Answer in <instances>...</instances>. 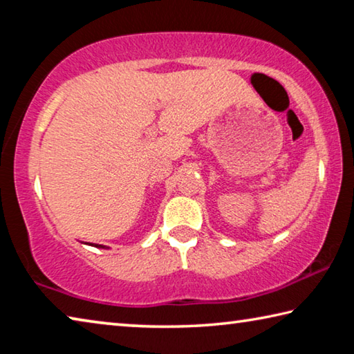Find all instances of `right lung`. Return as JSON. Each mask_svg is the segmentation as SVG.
<instances>
[{"instance_id":"right-lung-1","label":"right lung","mask_w":354,"mask_h":354,"mask_svg":"<svg viewBox=\"0 0 354 354\" xmlns=\"http://www.w3.org/2000/svg\"><path fill=\"white\" fill-rule=\"evenodd\" d=\"M93 247H97V248H106V247H104V245H98V243H95V245H93Z\"/></svg>"}]
</instances>
